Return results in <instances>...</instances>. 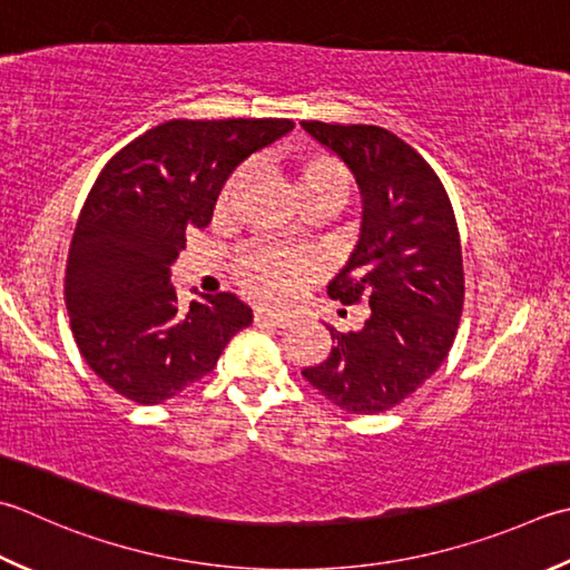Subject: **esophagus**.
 <instances>
[{"label": "esophagus", "mask_w": 570, "mask_h": 570, "mask_svg": "<svg viewBox=\"0 0 570 570\" xmlns=\"http://www.w3.org/2000/svg\"><path fill=\"white\" fill-rule=\"evenodd\" d=\"M254 323L256 326H274V328H288L292 326V318H284V316H276L272 311H264V308H256L254 311Z\"/></svg>", "instance_id": "1"}]
</instances>
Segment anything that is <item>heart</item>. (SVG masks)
Masks as SVG:
<instances>
[{
  "label": "heart",
  "mask_w": 570,
  "mask_h": 570,
  "mask_svg": "<svg viewBox=\"0 0 570 570\" xmlns=\"http://www.w3.org/2000/svg\"><path fill=\"white\" fill-rule=\"evenodd\" d=\"M294 177L301 203L316 197L338 199L343 205L351 193V173L345 165L321 148H308L294 155ZM244 185V170L232 173L222 185L217 197V212L225 215L232 209ZM232 276L244 294L262 306L288 308L308 292L316 282L318 266L311 256L296 249L278 247L269 242L247 244L232 256Z\"/></svg>",
  "instance_id": "heart-1"
}]
</instances>
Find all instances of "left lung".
<instances>
[{
  "label": "left lung",
  "mask_w": 570,
  "mask_h": 570,
  "mask_svg": "<svg viewBox=\"0 0 570 570\" xmlns=\"http://www.w3.org/2000/svg\"><path fill=\"white\" fill-rule=\"evenodd\" d=\"M301 128L348 165L363 197L358 247L328 296L371 306L361 331L328 326V358L301 375L341 410L375 415L415 393L454 343L464 304L454 209L428 160L390 130L321 120Z\"/></svg>",
  "instance_id": "8db88e82"
}]
</instances>
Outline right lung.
Instances as JSON below:
<instances>
[{
  "mask_svg": "<svg viewBox=\"0 0 570 570\" xmlns=\"http://www.w3.org/2000/svg\"><path fill=\"white\" fill-rule=\"evenodd\" d=\"M292 128L288 118L167 120L100 170L76 222L63 298L83 361L118 395L175 397L252 323L227 292L177 308L170 266L185 232L209 225L234 167Z\"/></svg>",
  "mask_w": 570,
  "mask_h": 570,
  "instance_id": "obj_1",
  "label": "right lung"
}]
</instances>
